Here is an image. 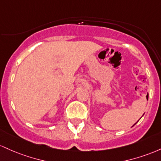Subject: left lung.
Returning <instances> with one entry per match:
<instances>
[{"label":"left lung","instance_id":"1","mask_svg":"<svg viewBox=\"0 0 161 161\" xmlns=\"http://www.w3.org/2000/svg\"><path fill=\"white\" fill-rule=\"evenodd\" d=\"M135 124H136V123H135Z\"/></svg>","mask_w":161,"mask_h":161}]
</instances>
